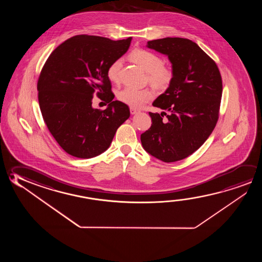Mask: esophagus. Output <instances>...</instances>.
Here are the masks:
<instances>
[{
	"mask_svg": "<svg viewBox=\"0 0 262 262\" xmlns=\"http://www.w3.org/2000/svg\"><path fill=\"white\" fill-rule=\"evenodd\" d=\"M129 111H130V113H132L133 115H134V114H136V113H138V110H136L135 107H129Z\"/></svg>",
	"mask_w": 262,
	"mask_h": 262,
	"instance_id": "esophagus-1",
	"label": "esophagus"
}]
</instances>
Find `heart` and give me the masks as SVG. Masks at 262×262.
<instances>
[{
	"label": "heart",
	"instance_id": "1",
	"mask_svg": "<svg viewBox=\"0 0 262 262\" xmlns=\"http://www.w3.org/2000/svg\"><path fill=\"white\" fill-rule=\"evenodd\" d=\"M133 60L140 64L148 73L149 80L152 85L158 88H165L172 81L173 73L172 69L163 66L161 56L152 52L138 49L130 55ZM122 59L117 58L108 66L107 76L112 82L119 81ZM155 93L150 90H138L133 86H125L119 90L117 98L121 102L133 107H141L152 99Z\"/></svg>",
	"mask_w": 262,
	"mask_h": 262
}]
</instances>
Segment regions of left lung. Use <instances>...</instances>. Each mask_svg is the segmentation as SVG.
<instances>
[{
  "instance_id": "1",
  "label": "left lung",
  "mask_w": 262,
  "mask_h": 262,
  "mask_svg": "<svg viewBox=\"0 0 262 262\" xmlns=\"http://www.w3.org/2000/svg\"><path fill=\"white\" fill-rule=\"evenodd\" d=\"M146 47L168 56L173 77L154 101L152 106L163 112H149L152 124L141 142L149 155L172 163L192 155L214 130L222 97L221 75L214 61L189 39H157Z\"/></svg>"
}]
</instances>
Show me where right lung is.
Wrapping results in <instances>:
<instances>
[{"label": "right lung", "mask_w": 262, "mask_h": 262, "mask_svg": "<svg viewBox=\"0 0 262 262\" xmlns=\"http://www.w3.org/2000/svg\"><path fill=\"white\" fill-rule=\"evenodd\" d=\"M132 37L113 41L76 35L52 52L37 83L43 120L61 148L74 157L93 158L111 145L117 129L129 117L126 104L113 100L108 66L128 51ZM107 103L92 107L93 95Z\"/></svg>", "instance_id": "obj_1"}]
</instances>
